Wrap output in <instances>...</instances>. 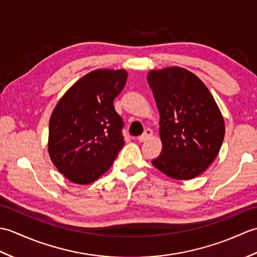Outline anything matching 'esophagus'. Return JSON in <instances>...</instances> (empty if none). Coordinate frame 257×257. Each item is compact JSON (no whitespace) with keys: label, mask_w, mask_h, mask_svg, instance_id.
Instances as JSON below:
<instances>
[{"label":"esophagus","mask_w":257,"mask_h":257,"mask_svg":"<svg viewBox=\"0 0 257 257\" xmlns=\"http://www.w3.org/2000/svg\"><path fill=\"white\" fill-rule=\"evenodd\" d=\"M152 134H154V133H152L151 129H147L146 132L144 133V135H141L140 137L138 138V141H139V143H144V141H147L149 138H151Z\"/></svg>","instance_id":"34e87169"}]
</instances>
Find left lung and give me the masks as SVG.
I'll list each match as a JSON object with an SVG mask.
<instances>
[{
  "mask_svg": "<svg viewBox=\"0 0 257 257\" xmlns=\"http://www.w3.org/2000/svg\"><path fill=\"white\" fill-rule=\"evenodd\" d=\"M147 78L160 113L162 143L152 165L172 179L198 177L214 161L225 135L214 98L198 76L181 67L150 70Z\"/></svg>",
  "mask_w": 257,
  "mask_h": 257,
  "instance_id": "1",
  "label": "left lung"
}]
</instances>
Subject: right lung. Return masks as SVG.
I'll return each mask as SVG.
<instances>
[{
  "mask_svg": "<svg viewBox=\"0 0 257 257\" xmlns=\"http://www.w3.org/2000/svg\"><path fill=\"white\" fill-rule=\"evenodd\" d=\"M127 77L124 69L92 70L65 92L53 110L48 154L69 181L94 182L109 170L123 147V121L113 99Z\"/></svg>",
  "mask_w": 257,
  "mask_h": 257,
  "instance_id": "obj_1",
  "label": "right lung"
}]
</instances>
